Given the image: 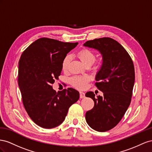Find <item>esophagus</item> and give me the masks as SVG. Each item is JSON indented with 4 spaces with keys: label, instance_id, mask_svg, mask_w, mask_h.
<instances>
[{
    "label": "esophagus",
    "instance_id": "obj_1",
    "mask_svg": "<svg viewBox=\"0 0 152 152\" xmlns=\"http://www.w3.org/2000/svg\"><path fill=\"white\" fill-rule=\"evenodd\" d=\"M80 97L81 99H83L85 97V94L83 92H80Z\"/></svg>",
    "mask_w": 152,
    "mask_h": 152
}]
</instances>
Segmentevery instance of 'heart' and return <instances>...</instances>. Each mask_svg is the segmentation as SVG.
Here are the masks:
<instances>
[{"instance_id": "heart-1", "label": "heart", "mask_w": 152, "mask_h": 152, "mask_svg": "<svg viewBox=\"0 0 152 152\" xmlns=\"http://www.w3.org/2000/svg\"><path fill=\"white\" fill-rule=\"evenodd\" d=\"M77 57H79L81 62L85 66L86 65H92L95 60V55L92 51L89 49L84 48L77 52ZM71 60L70 55H66L62 61V69L63 71H66L69 62ZM89 81V77L87 76H75L71 78V82L72 85L77 88H84L87 82Z\"/></svg>"}]
</instances>
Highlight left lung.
Returning <instances> with one entry per match:
<instances>
[{"label": "left lung", "mask_w": 152, "mask_h": 152, "mask_svg": "<svg viewBox=\"0 0 152 152\" xmlns=\"http://www.w3.org/2000/svg\"><path fill=\"white\" fill-rule=\"evenodd\" d=\"M83 45L97 50L102 56L95 85L103 96L86 93L94 102V107L86 113V121L95 131L106 132L120 122L131 104L135 80L134 64L127 51L113 39H95Z\"/></svg>", "instance_id": "1"}]
</instances>
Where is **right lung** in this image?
I'll use <instances>...</instances> for the list:
<instances>
[{"instance_id": "right-lung-1", "label": "right lung", "mask_w": 152, "mask_h": 152, "mask_svg": "<svg viewBox=\"0 0 152 152\" xmlns=\"http://www.w3.org/2000/svg\"><path fill=\"white\" fill-rule=\"evenodd\" d=\"M77 44L42 37L21 55L18 81L23 106L33 122L42 128L61 124L69 107L80 98L75 89L56 92L52 86L61 74L63 58Z\"/></svg>"}]
</instances>
